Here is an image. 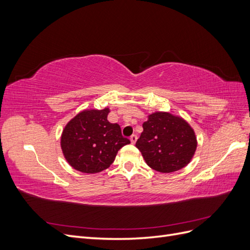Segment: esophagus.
Returning a JSON list of instances; mask_svg holds the SVG:
<instances>
[{"label":"esophagus","instance_id":"1","mask_svg":"<svg viewBox=\"0 0 250 250\" xmlns=\"http://www.w3.org/2000/svg\"><path fill=\"white\" fill-rule=\"evenodd\" d=\"M137 140H138V137L135 134H132L131 137H130V142H131V144H135V142H137Z\"/></svg>","mask_w":250,"mask_h":250}]
</instances>
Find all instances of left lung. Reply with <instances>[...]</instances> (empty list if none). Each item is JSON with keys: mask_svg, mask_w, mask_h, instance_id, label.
<instances>
[{"mask_svg": "<svg viewBox=\"0 0 250 250\" xmlns=\"http://www.w3.org/2000/svg\"><path fill=\"white\" fill-rule=\"evenodd\" d=\"M137 147L150 168L162 173L175 172L191 162L196 148L193 128L183 118L156 111L148 116Z\"/></svg>", "mask_w": 250, "mask_h": 250, "instance_id": "8db88e82", "label": "left lung"}]
</instances>
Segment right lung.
<instances>
[{
	"mask_svg": "<svg viewBox=\"0 0 250 250\" xmlns=\"http://www.w3.org/2000/svg\"><path fill=\"white\" fill-rule=\"evenodd\" d=\"M108 112L107 107L83 110L65 125L60 146L75 170L94 174L107 169L118 151L130 143L121 133L119 124L108 122Z\"/></svg>",
	"mask_w": 250,
	"mask_h": 250,
	"instance_id": "obj_1",
	"label": "right lung"
}]
</instances>
